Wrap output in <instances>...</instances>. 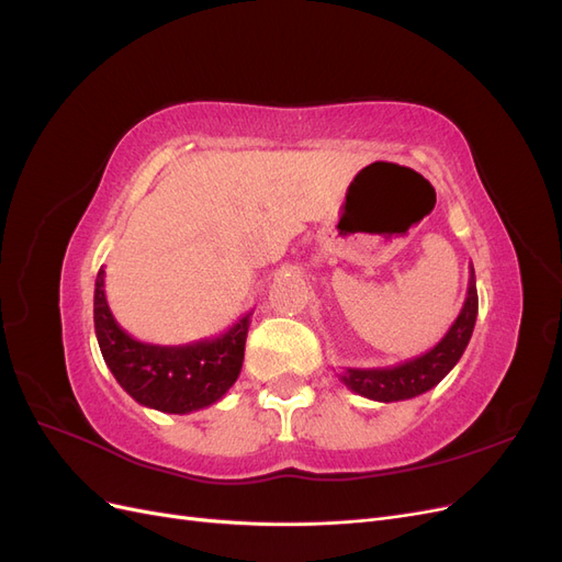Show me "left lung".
I'll return each instance as SVG.
<instances>
[{"label": "left lung", "instance_id": "obj_1", "mask_svg": "<svg viewBox=\"0 0 562 562\" xmlns=\"http://www.w3.org/2000/svg\"><path fill=\"white\" fill-rule=\"evenodd\" d=\"M475 316H479V291H475V274L471 265L464 307L434 349L389 368H345L339 380L359 396L380 403L415 398L424 391L434 389L462 359L475 326Z\"/></svg>", "mask_w": 562, "mask_h": 562}]
</instances>
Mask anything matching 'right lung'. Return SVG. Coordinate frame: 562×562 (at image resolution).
<instances>
[{
	"label": "right lung",
	"mask_w": 562,
	"mask_h": 562,
	"mask_svg": "<svg viewBox=\"0 0 562 562\" xmlns=\"http://www.w3.org/2000/svg\"><path fill=\"white\" fill-rule=\"evenodd\" d=\"M93 323L100 353L133 401L159 413L187 415L217 403L239 378L250 312L217 337L178 347L147 345L114 321L105 297V269L100 267Z\"/></svg>",
	"instance_id": "1"
}]
</instances>
